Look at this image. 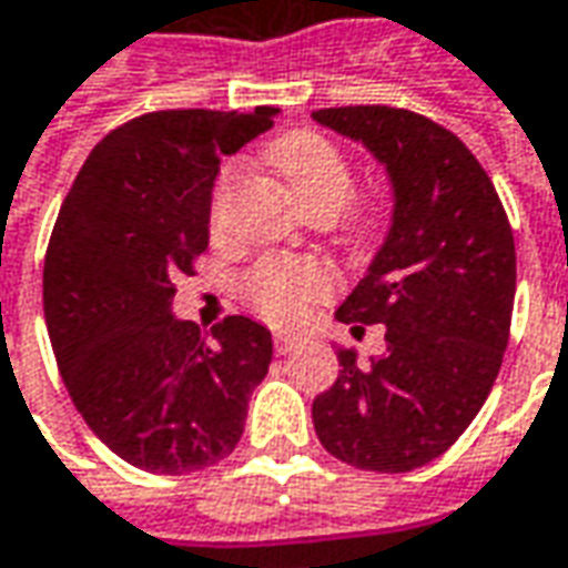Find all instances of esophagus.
<instances>
[{
  "instance_id": "34e87169",
  "label": "esophagus",
  "mask_w": 568,
  "mask_h": 568,
  "mask_svg": "<svg viewBox=\"0 0 568 568\" xmlns=\"http://www.w3.org/2000/svg\"><path fill=\"white\" fill-rule=\"evenodd\" d=\"M300 346V337H293V334H275V353L277 356H287L291 349Z\"/></svg>"
}]
</instances>
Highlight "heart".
Listing matches in <instances>:
<instances>
[{
    "mask_svg": "<svg viewBox=\"0 0 568 568\" xmlns=\"http://www.w3.org/2000/svg\"><path fill=\"white\" fill-rule=\"evenodd\" d=\"M265 162L272 165L281 184L287 186L293 203L303 212L328 205L341 212L353 196V171L344 152L328 136L315 131H293L277 136L265 150ZM234 186V171H224L215 190V219L222 215L224 203ZM334 291L331 268L310 262V258H265L246 277L250 303L268 322L296 325L312 312L318 300Z\"/></svg>",
    "mask_w": 568,
    "mask_h": 568,
    "instance_id": "heart-1",
    "label": "heart"
}]
</instances>
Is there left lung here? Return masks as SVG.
<instances>
[{
  "label": "left lung",
  "instance_id": "1",
  "mask_svg": "<svg viewBox=\"0 0 568 568\" xmlns=\"http://www.w3.org/2000/svg\"><path fill=\"white\" fill-rule=\"evenodd\" d=\"M312 121L363 143L387 171L394 209L378 253L337 322L384 325V353L312 403L322 447L356 469L413 471L450 447L485 406L516 300V243L488 171L425 115L387 105L318 109Z\"/></svg>",
  "mask_w": 568,
  "mask_h": 568
}]
</instances>
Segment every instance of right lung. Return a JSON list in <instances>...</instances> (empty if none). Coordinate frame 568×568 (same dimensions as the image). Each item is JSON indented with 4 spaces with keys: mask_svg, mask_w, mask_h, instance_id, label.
Wrapping results in <instances>:
<instances>
[{
    "mask_svg": "<svg viewBox=\"0 0 568 568\" xmlns=\"http://www.w3.org/2000/svg\"><path fill=\"white\" fill-rule=\"evenodd\" d=\"M277 109L150 112L102 136L64 196L43 312L64 387L93 435L136 469L184 475L237 447L268 375L272 331L231 315L203 337L171 312L174 277L209 246L212 186Z\"/></svg>",
    "mask_w": 568,
    "mask_h": 568,
    "instance_id": "add662e5",
    "label": "right lung"
}]
</instances>
